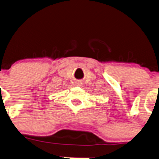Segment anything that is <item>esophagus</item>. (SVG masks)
I'll list each match as a JSON object with an SVG mask.
<instances>
[{
    "label": "esophagus",
    "mask_w": 159,
    "mask_h": 159,
    "mask_svg": "<svg viewBox=\"0 0 159 159\" xmlns=\"http://www.w3.org/2000/svg\"><path fill=\"white\" fill-rule=\"evenodd\" d=\"M76 84H77V86H82V83L81 82H77Z\"/></svg>",
    "instance_id": "34e87169"
}]
</instances>
